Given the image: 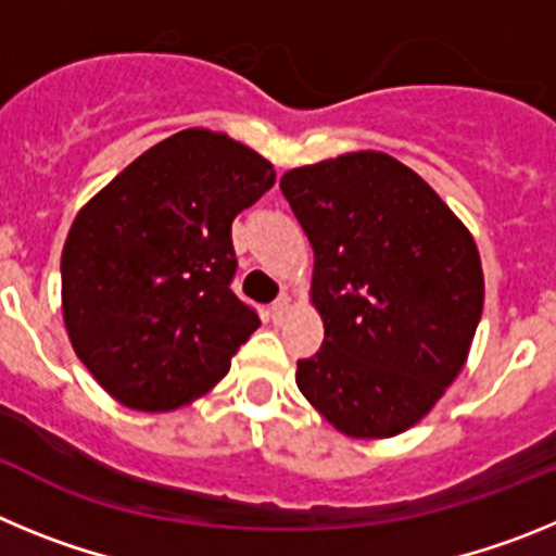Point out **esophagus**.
<instances>
[{"mask_svg": "<svg viewBox=\"0 0 556 556\" xmlns=\"http://www.w3.org/2000/svg\"><path fill=\"white\" fill-rule=\"evenodd\" d=\"M287 314H289V298L283 294V298H278V301L269 306V317H273V323H281Z\"/></svg>", "mask_w": 556, "mask_h": 556, "instance_id": "34e87169", "label": "esophagus"}]
</instances>
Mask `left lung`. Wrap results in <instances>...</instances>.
I'll return each mask as SVG.
<instances>
[{"label": "left lung", "instance_id": "left-lung-1", "mask_svg": "<svg viewBox=\"0 0 556 556\" xmlns=\"http://www.w3.org/2000/svg\"><path fill=\"white\" fill-rule=\"evenodd\" d=\"M281 191L312 242V303L326 326L294 381L342 434H401L468 358L484 306L473 236L384 152L289 169Z\"/></svg>", "mask_w": 556, "mask_h": 556}]
</instances>
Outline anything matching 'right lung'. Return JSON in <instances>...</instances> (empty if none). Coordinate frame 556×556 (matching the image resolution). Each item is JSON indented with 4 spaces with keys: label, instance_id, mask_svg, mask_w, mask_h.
Returning <instances> with one entry per match:
<instances>
[{
    "label": "right lung",
    "instance_id": "obj_1",
    "mask_svg": "<svg viewBox=\"0 0 556 556\" xmlns=\"http://www.w3.org/2000/svg\"><path fill=\"white\" fill-rule=\"evenodd\" d=\"M273 184L258 152L191 127L150 147L83 205L61 255L63 323L108 395L169 412L230 370V356L262 326L230 289V225Z\"/></svg>",
    "mask_w": 556,
    "mask_h": 556
}]
</instances>
